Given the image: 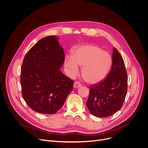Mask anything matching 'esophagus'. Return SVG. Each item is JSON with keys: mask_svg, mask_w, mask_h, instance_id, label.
Masks as SVG:
<instances>
[{"mask_svg": "<svg viewBox=\"0 0 148 148\" xmlns=\"http://www.w3.org/2000/svg\"><path fill=\"white\" fill-rule=\"evenodd\" d=\"M81 86L79 82L77 81H75L74 82V85H73V87L74 88H79L80 86Z\"/></svg>", "mask_w": 148, "mask_h": 148, "instance_id": "1", "label": "esophagus"}]
</instances>
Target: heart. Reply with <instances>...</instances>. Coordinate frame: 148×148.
<instances>
[{"instance_id":"heart-1","label":"heart","mask_w":148,"mask_h":148,"mask_svg":"<svg viewBox=\"0 0 148 148\" xmlns=\"http://www.w3.org/2000/svg\"><path fill=\"white\" fill-rule=\"evenodd\" d=\"M112 63L109 53L95 45H85L74 51L72 58H66L64 66L70 76H75L79 72L78 66L83 67L82 75L90 84H97L108 75Z\"/></svg>"}]
</instances>
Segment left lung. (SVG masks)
I'll return each instance as SVG.
<instances>
[{"label":"left lung","instance_id":"left-lung-1","mask_svg":"<svg viewBox=\"0 0 148 148\" xmlns=\"http://www.w3.org/2000/svg\"><path fill=\"white\" fill-rule=\"evenodd\" d=\"M127 89V76L125 63L120 53L113 47L111 71L106 79L90 87L86 106L96 117L112 116L122 108Z\"/></svg>","mask_w":148,"mask_h":148}]
</instances>
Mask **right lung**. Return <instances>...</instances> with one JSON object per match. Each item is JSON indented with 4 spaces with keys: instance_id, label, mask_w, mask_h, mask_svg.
Instances as JSON below:
<instances>
[{
    "instance_id": "right-lung-1",
    "label": "right lung",
    "mask_w": 148,
    "mask_h": 148,
    "mask_svg": "<svg viewBox=\"0 0 148 148\" xmlns=\"http://www.w3.org/2000/svg\"><path fill=\"white\" fill-rule=\"evenodd\" d=\"M64 61L63 48L55 36L40 39L26 54L21 84L23 99L32 110L54 114L64 104L74 82L60 70Z\"/></svg>"
}]
</instances>
